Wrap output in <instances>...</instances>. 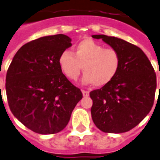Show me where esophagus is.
I'll list each match as a JSON object with an SVG mask.
<instances>
[{"instance_id": "34e87169", "label": "esophagus", "mask_w": 160, "mask_h": 160, "mask_svg": "<svg viewBox=\"0 0 160 160\" xmlns=\"http://www.w3.org/2000/svg\"><path fill=\"white\" fill-rule=\"evenodd\" d=\"M82 94H83V97H85V98L89 97V92H87V91H84V90H82Z\"/></svg>"}]
</instances>
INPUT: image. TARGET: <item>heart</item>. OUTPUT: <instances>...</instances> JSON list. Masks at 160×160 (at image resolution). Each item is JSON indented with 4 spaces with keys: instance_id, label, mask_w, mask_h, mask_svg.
Instances as JSON below:
<instances>
[{
    "instance_id": "obj_1",
    "label": "heart",
    "mask_w": 160,
    "mask_h": 160,
    "mask_svg": "<svg viewBox=\"0 0 160 160\" xmlns=\"http://www.w3.org/2000/svg\"><path fill=\"white\" fill-rule=\"evenodd\" d=\"M58 64L69 80H77L83 69L84 83L102 87L117 75L121 58L115 49L105 48L102 44L86 39L74 47V54L68 51L62 52L59 56Z\"/></svg>"
}]
</instances>
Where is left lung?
Instances as JSON below:
<instances>
[{"instance_id": "obj_1", "label": "left lung", "mask_w": 160, "mask_h": 160, "mask_svg": "<svg viewBox=\"0 0 160 160\" xmlns=\"http://www.w3.org/2000/svg\"><path fill=\"white\" fill-rule=\"evenodd\" d=\"M120 54L121 64L111 82L90 92L93 122L108 133H123L134 128L149 113L154 102L156 74L142 50L122 39L92 35ZM160 89V85H159Z\"/></svg>"}]
</instances>
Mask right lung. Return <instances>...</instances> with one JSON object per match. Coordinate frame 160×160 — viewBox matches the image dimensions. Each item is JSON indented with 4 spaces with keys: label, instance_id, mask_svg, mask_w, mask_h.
<instances>
[{
    "label": "right lung",
    "instance_id": "add662e5",
    "mask_svg": "<svg viewBox=\"0 0 160 160\" xmlns=\"http://www.w3.org/2000/svg\"><path fill=\"white\" fill-rule=\"evenodd\" d=\"M72 46L65 35L44 36L23 45L7 72L12 113L34 132L55 134L66 127L82 93L62 73L58 58Z\"/></svg>",
    "mask_w": 160,
    "mask_h": 160
}]
</instances>
